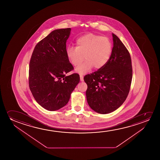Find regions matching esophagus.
Wrapping results in <instances>:
<instances>
[{
    "label": "esophagus",
    "instance_id": "1",
    "mask_svg": "<svg viewBox=\"0 0 160 160\" xmlns=\"http://www.w3.org/2000/svg\"><path fill=\"white\" fill-rule=\"evenodd\" d=\"M80 81H83V77L82 75H80Z\"/></svg>",
    "mask_w": 160,
    "mask_h": 160
}]
</instances>
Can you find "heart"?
Returning <instances> with one entry per match:
<instances>
[{"label": "heart", "instance_id": "1", "mask_svg": "<svg viewBox=\"0 0 160 160\" xmlns=\"http://www.w3.org/2000/svg\"><path fill=\"white\" fill-rule=\"evenodd\" d=\"M75 44L76 47L67 48L66 55L72 66H79L84 58L86 60L76 68L79 74L88 72L93 67L96 69L103 68L111 57L112 44L108 38L88 33L79 37Z\"/></svg>", "mask_w": 160, "mask_h": 160}]
</instances>
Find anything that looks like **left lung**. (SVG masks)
I'll list each match as a JSON object with an SVG mask.
<instances>
[{
    "label": "left lung",
    "mask_w": 160,
    "mask_h": 160,
    "mask_svg": "<svg viewBox=\"0 0 160 160\" xmlns=\"http://www.w3.org/2000/svg\"><path fill=\"white\" fill-rule=\"evenodd\" d=\"M112 35L113 48L108 63L83 78L88 85V104L99 114L110 113L120 107L127 98L131 85V56L120 39L113 33Z\"/></svg>",
    "instance_id": "obj_1"
}]
</instances>
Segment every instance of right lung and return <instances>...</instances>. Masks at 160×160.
<instances>
[{
  "instance_id": "right-lung-1",
  "label": "right lung",
  "mask_w": 160,
  "mask_h": 160,
  "mask_svg": "<svg viewBox=\"0 0 160 160\" xmlns=\"http://www.w3.org/2000/svg\"><path fill=\"white\" fill-rule=\"evenodd\" d=\"M70 31L68 28L51 32L36 45L29 62L30 90L37 102L49 111L65 106L80 81L77 73L66 75L74 69L66 55Z\"/></svg>"
}]
</instances>
